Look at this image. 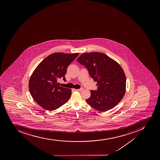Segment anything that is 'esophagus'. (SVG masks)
Wrapping results in <instances>:
<instances>
[{"label":"esophagus","mask_w":160,"mask_h":160,"mask_svg":"<svg viewBox=\"0 0 160 160\" xmlns=\"http://www.w3.org/2000/svg\"><path fill=\"white\" fill-rule=\"evenodd\" d=\"M76 91H79V92H82L83 91V88H80V89H75Z\"/></svg>","instance_id":"34e87169"}]
</instances>
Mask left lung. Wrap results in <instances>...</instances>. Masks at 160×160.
Segmentation results:
<instances>
[{
	"label": "left lung",
	"mask_w": 160,
	"mask_h": 160,
	"mask_svg": "<svg viewBox=\"0 0 160 160\" xmlns=\"http://www.w3.org/2000/svg\"><path fill=\"white\" fill-rule=\"evenodd\" d=\"M88 69L97 90L91 91L86 99L89 105L100 112H106L116 106L123 99L126 91V76L120 65L102 52L83 54L77 59Z\"/></svg>",
	"instance_id": "1"
}]
</instances>
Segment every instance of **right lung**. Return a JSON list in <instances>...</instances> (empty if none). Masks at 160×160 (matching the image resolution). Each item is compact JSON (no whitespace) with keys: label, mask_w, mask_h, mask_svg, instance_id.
Wrapping results in <instances>:
<instances>
[{"label":"right lung","mask_w":160,"mask_h":160,"mask_svg":"<svg viewBox=\"0 0 160 160\" xmlns=\"http://www.w3.org/2000/svg\"><path fill=\"white\" fill-rule=\"evenodd\" d=\"M79 54L55 52L43 60L34 70L28 83L29 91L35 102L44 109L55 110L68 101L71 89L59 86L57 80L66 81L67 68Z\"/></svg>","instance_id":"obj_1"}]
</instances>
